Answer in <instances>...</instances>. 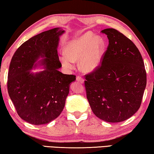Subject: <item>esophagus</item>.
<instances>
[{
	"label": "esophagus",
	"mask_w": 154,
	"mask_h": 154,
	"mask_svg": "<svg viewBox=\"0 0 154 154\" xmlns=\"http://www.w3.org/2000/svg\"><path fill=\"white\" fill-rule=\"evenodd\" d=\"M76 80H77V82H79V83H80V84H83V83H84V82H85V80L80 76H77Z\"/></svg>",
	"instance_id": "34e87169"
}]
</instances>
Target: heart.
<instances>
[{"instance_id": "obj_1", "label": "heart", "mask_w": 154, "mask_h": 154, "mask_svg": "<svg viewBox=\"0 0 154 154\" xmlns=\"http://www.w3.org/2000/svg\"><path fill=\"white\" fill-rule=\"evenodd\" d=\"M105 51L106 43L103 38L87 32L67 43L65 48L66 55L59 56V61L67 69H72L74 62L80 61L79 66L83 72H92L101 66Z\"/></svg>"}]
</instances>
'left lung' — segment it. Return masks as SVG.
Listing matches in <instances>:
<instances>
[{
	"label": "left lung",
	"mask_w": 154,
	"mask_h": 154,
	"mask_svg": "<svg viewBox=\"0 0 154 154\" xmlns=\"http://www.w3.org/2000/svg\"><path fill=\"white\" fill-rule=\"evenodd\" d=\"M109 45L101 65L85 75L87 97L97 117L120 122L137 112L147 83L142 56L136 45L119 31L104 29Z\"/></svg>",
	"instance_id": "obj_1"
}]
</instances>
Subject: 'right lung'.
<instances>
[{"label": "right lung", "instance_id": "add662e5", "mask_svg": "<svg viewBox=\"0 0 154 154\" xmlns=\"http://www.w3.org/2000/svg\"><path fill=\"white\" fill-rule=\"evenodd\" d=\"M64 30L55 28L23 42L13 55L8 73L9 95L20 117L34 125L49 123L61 114L75 75L59 71L57 47ZM45 69L33 73L38 59Z\"/></svg>", "mask_w": 154, "mask_h": 154}]
</instances>
